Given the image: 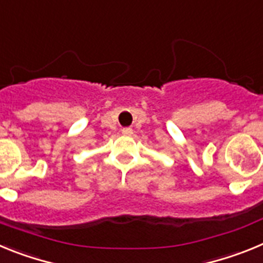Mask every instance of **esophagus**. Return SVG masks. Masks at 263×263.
<instances>
[{
  "mask_svg": "<svg viewBox=\"0 0 263 263\" xmlns=\"http://www.w3.org/2000/svg\"><path fill=\"white\" fill-rule=\"evenodd\" d=\"M121 132H122L124 136H132V134H133V129H132V127H124Z\"/></svg>",
  "mask_w": 263,
  "mask_h": 263,
  "instance_id": "34e87169",
  "label": "esophagus"
}]
</instances>
